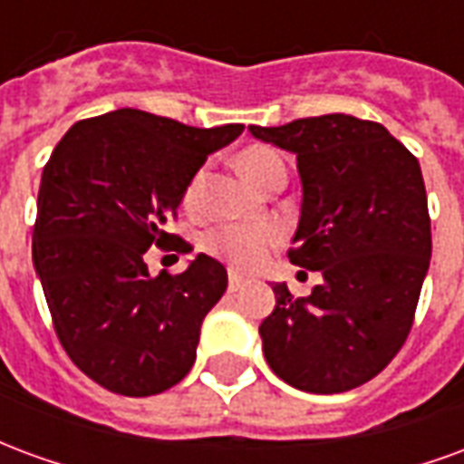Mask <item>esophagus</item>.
Instances as JSON below:
<instances>
[{"label": "esophagus", "instance_id": "esophagus-1", "mask_svg": "<svg viewBox=\"0 0 464 464\" xmlns=\"http://www.w3.org/2000/svg\"><path fill=\"white\" fill-rule=\"evenodd\" d=\"M243 285H246V278H243V276H238V273H236V271L228 273V291L238 293L243 288Z\"/></svg>", "mask_w": 464, "mask_h": 464}]
</instances>
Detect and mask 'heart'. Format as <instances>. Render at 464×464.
I'll return each mask as SVG.
<instances>
[{
  "label": "heart",
  "instance_id": "b5f03b06",
  "mask_svg": "<svg viewBox=\"0 0 464 464\" xmlns=\"http://www.w3.org/2000/svg\"><path fill=\"white\" fill-rule=\"evenodd\" d=\"M243 176L256 186L263 188L276 176H285V163L281 153L273 151L268 146H251L238 156ZM203 188V171L193 176V181L186 188V206H196ZM281 233L271 223H223L206 236V248L218 256L226 263H231L238 271H251L266 261V256L278 243Z\"/></svg>",
  "mask_w": 464,
  "mask_h": 464
}]
</instances>
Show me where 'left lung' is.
<instances>
[{"mask_svg":"<svg viewBox=\"0 0 464 464\" xmlns=\"http://www.w3.org/2000/svg\"><path fill=\"white\" fill-rule=\"evenodd\" d=\"M295 153L301 218L288 258L323 281L305 298L273 283L263 355L288 385L333 395L368 382L412 328L432 256L418 159L385 126L348 114L248 126Z\"/></svg>","mask_w":464,"mask_h":464,"instance_id":"1","label":"left lung"}]
</instances>
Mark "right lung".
Listing matches in <instances>:
<instances>
[{"instance_id": "add662e5", "label": "right lung", "mask_w": 464, "mask_h": 464, "mask_svg": "<svg viewBox=\"0 0 464 464\" xmlns=\"http://www.w3.org/2000/svg\"><path fill=\"white\" fill-rule=\"evenodd\" d=\"M241 131L116 109L74 123L52 151L32 258L66 355L102 388L146 398L188 375L228 273L198 253L179 276H151L143 253L153 243L186 251L166 221L203 161Z\"/></svg>"}]
</instances>
